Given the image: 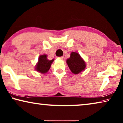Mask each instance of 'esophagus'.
Segmentation results:
<instances>
[{"mask_svg":"<svg viewBox=\"0 0 123 123\" xmlns=\"http://www.w3.org/2000/svg\"><path fill=\"white\" fill-rule=\"evenodd\" d=\"M60 59H61V60H63V58H64V56H61V57H59Z\"/></svg>","mask_w":123,"mask_h":123,"instance_id":"1","label":"esophagus"}]
</instances>
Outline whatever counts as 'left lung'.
I'll list each match as a JSON object with an SVG mask.
<instances>
[{
    "label": "left lung",
    "mask_w": 123,
    "mask_h": 123,
    "mask_svg": "<svg viewBox=\"0 0 123 123\" xmlns=\"http://www.w3.org/2000/svg\"><path fill=\"white\" fill-rule=\"evenodd\" d=\"M72 73L77 74L85 70L86 64L80 55L75 52H72L70 57L66 61Z\"/></svg>",
    "instance_id": "1"
}]
</instances>
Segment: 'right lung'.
Returning a JSON list of instances; mask_svg holds the SVG:
<instances>
[{
  "label": "right lung",
  "instance_id": "add662e5",
  "mask_svg": "<svg viewBox=\"0 0 123 123\" xmlns=\"http://www.w3.org/2000/svg\"><path fill=\"white\" fill-rule=\"evenodd\" d=\"M54 61V59L49 60L46 55H40L38 58V62L36 66V70L41 73L45 74L49 71L51 67V63Z\"/></svg>",
  "mask_w": 123,
  "mask_h": 123
}]
</instances>
